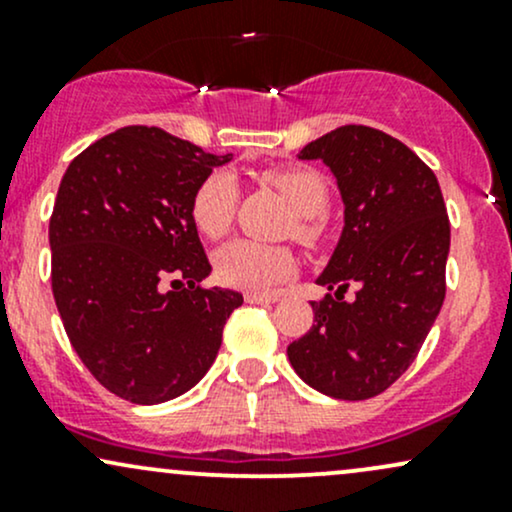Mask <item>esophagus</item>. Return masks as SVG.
<instances>
[{
  "instance_id": "34e87169",
  "label": "esophagus",
  "mask_w": 512,
  "mask_h": 512,
  "mask_svg": "<svg viewBox=\"0 0 512 512\" xmlns=\"http://www.w3.org/2000/svg\"><path fill=\"white\" fill-rule=\"evenodd\" d=\"M245 301L252 305H269L279 301V296H276V293H245Z\"/></svg>"
}]
</instances>
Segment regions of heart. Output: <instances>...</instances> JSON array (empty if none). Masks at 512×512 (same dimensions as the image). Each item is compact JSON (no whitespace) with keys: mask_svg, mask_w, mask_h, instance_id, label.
Instances as JSON below:
<instances>
[{"mask_svg":"<svg viewBox=\"0 0 512 512\" xmlns=\"http://www.w3.org/2000/svg\"><path fill=\"white\" fill-rule=\"evenodd\" d=\"M296 211L293 236L303 243L320 240V223L315 216L327 209L330 185L320 170L308 166L272 168L262 175ZM238 204V185L231 173H211L199 182L192 195V221L197 231L211 240L226 236ZM293 272V257L279 245H264L255 240H233L216 255V274L223 284L236 289L264 291L284 281Z\"/></svg>","mask_w":512,"mask_h":512,"instance_id":"heart-1","label":"heart"}]
</instances>
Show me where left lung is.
I'll list each match as a JSON object with an SVG mask.
<instances>
[{"instance_id": "left-lung-1", "label": "left lung", "mask_w": 512, "mask_h": 512, "mask_svg": "<svg viewBox=\"0 0 512 512\" xmlns=\"http://www.w3.org/2000/svg\"><path fill=\"white\" fill-rule=\"evenodd\" d=\"M301 161L337 178L344 231L317 284L313 327L286 354L310 387L370 399L414 363L445 298L450 221L433 170L380 129L346 125L310 142ZM349 285L354 302H344Z\"/></svg>"}]
</instances>
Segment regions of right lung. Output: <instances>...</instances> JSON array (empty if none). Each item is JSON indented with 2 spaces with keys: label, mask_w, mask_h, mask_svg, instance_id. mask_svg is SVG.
I'll return each mask as SVG.
<instances>
[{
  "label": "right lung",
  "mask_w": 512,
  "mask_h": 512,
  "mask_svg": "<svg viewBox=\"0 0 512 512\" xmlns=\"http://www.w3.org/2000/svg\"><path fill=\"white\" fill-rule=\"evenodd\" d=\"M228 161L158 127H122L81 151L60 182L57 310L93 378L127 402L161 404L195 387L243 305L238 291L199 286L211 264L190 209L199 182Z\"/></svg>",
  "instance_id": "obj_1"
}]
</instances>
